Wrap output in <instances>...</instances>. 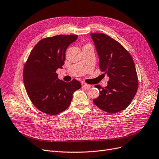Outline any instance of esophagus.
Wrapping results in <instances>:
<instances>
[{"label":"esophagus","instance_id":"34e87169","mask_svg":"<svg viewBox=\"0 0 159 159\" xmlns=\"http://www.w3.org/2000/svg\"><path fill=\"white\" fill-rule=\"evenodd\" d=\"M82 86L86 88V89H90V88L91 87V85H90L89 84L84 83H82Z\"/></svg>","mask_w":159,"mask_h":159}]
</instances>
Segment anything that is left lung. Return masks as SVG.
Returning a JSON list of instances; mask_svg holds the SVG:
<instances>
[{"label": "left lung", "instance_id": "1", "mask_svg": "<svg viewBox=\"0 0 159 159\" xmlns=\"http://www.w3.org/2000/svg\"><path fill=\"white\" fill-rule=\"evenodd\" d=\"M99 57V68L109 77L105 88L95 85L99 96L93 102L109 113L125 109L136 95L138 79L132 57L118 41L103 33H91Z\"/></svg>", "mask_w": 159, "mask_h": 159}]
</instances>
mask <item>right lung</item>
<instances>
[{
  "instance_id": "1",
  "label": "right lung",
  "mask_w": 159,
  "mask_h": 159,
  "mask_svg": "<svg viewBox=\"0 0 159 159\" xmlns=\"http://www.w3.org/2000/svg\"><path fill=\"white\" fill-rule=\"evenodd\" d=\"M76 34H59L41 39L34 46L23 68V77L27 95L35 107L49 115L66 110L73 92L80 89L75 79L66 83L57 78L67 47L77 39Z\"/></svg>"
}]
</instances>
